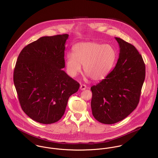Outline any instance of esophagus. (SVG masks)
Returning <instances> with one entry per match:
<instances>
[{
  "label": "esophagus",
  "instance_id": "obj_1",
  "mask_svg": "<svg viewBox=\"0 0 158 158\" xmlns=\"http://www.w3.org/2000/svg\"><path fill=\"white\" fill-rule=\"evenodd\" d=\"M86 88H87V87H86V86L85 85H80V89L81 90H85V89H86Z\"/></svg>",
  "mask_w": 158,
  "mask_h": 158
}]
</instances>
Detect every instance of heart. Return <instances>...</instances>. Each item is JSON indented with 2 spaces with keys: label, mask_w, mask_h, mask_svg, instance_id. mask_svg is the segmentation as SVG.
<instances>
[{
  "label": "heart",
  "mask_w": 158,
  "mask_h": 158,
  "mask_svg": "<svg viewBox=\"0 0 158 158\" xmlns=\"http://www.w3.org/2000/svg\"><path fill=\"white\" fill-rule=\"evenodd\" d=\"M117 58L112 45L95 42L81 43L73 48V53H68L66 69L72 77L77 75L83 66L85 73L95 81L104 79L111 72Z\"/></svg>",
  "instance_id": "obj_1"
}]
</instances>
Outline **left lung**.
Here are the masks:
<instances>
[{
	"instance_id": "left-lung-1",
	"label": "left lung",
	"mask_w": 158,
	"mask_h": 158,
	"mask_svg": "<svg viewBox=\"0 0 158 158\" xmlns=\"http://www.w3.org/2000/svg\"><path fill=\"white\" fill-rule=\"evenodd\" d=\"M115 38L120 47L117 63L105 79L90 88L92 115L105 124L120 122L135 110L145 77V63L135 47Z\"/></svg>"
}]
</instances>
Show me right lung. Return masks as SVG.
<instances>
[{
  "label": "right lung",
  "instance_id": "1",
  "mask_svg": "<svg viewBox=\"0 0 158 158\" xmlns=\"http://www.w3.org/2000/svg\"><path fill=\"white\" fill-rule=\"evenodd\" d=\"M69 35L41 37L25 46L18 58L13 81L23 112L50 124L64 115L69 97L80 84L62 70Z\"/></svg>",
  "mask_w": 158,
  "mask_h": 158
}]
</instances>
